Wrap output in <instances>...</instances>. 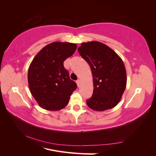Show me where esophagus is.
Masks as SVG:
<instances>
[{
    "mask_svg": "<svg viewBox=\"0 0 156 156\" xmlns=\"http://www.w3.org/2000/svg\"><path fill=\"white\" fill-rule=\"evenodd\" d=\"M80 83H81V81H80V80H79V79L77 80V81H76V83H77V86H78V87H79V86H80Z\"/></svg>",
    "mask_w": 156,
    "mask_h": 156,
    "instance_id": "1",
    "label": "esophagus"
}]
</instances>
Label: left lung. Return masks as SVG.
<instances>
[{"label": "left lung", "mask_w": 156, "mask_h": 156, "mask_svg": "<svg viewBox=\"0 0 156 156\" xmlns=\"http://www.w3.org/2000/svg\"><path fill=\"white\" fill-rule=\"evenodd\" d=\"M78 52L88 63L93 77V94L87 100V105L98 111L115 107L126 87L123 61L109 47L99 41L82 43Z\"/></svg>", "instance_id": "obj_1"}]
</instances>
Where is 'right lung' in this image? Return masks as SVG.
Masks as SVG:
<instances>
[{
	"mask_svg": "<svg viewBox=\"0 0 156 156\" xmlns=\"http://www.w3.org/2000/svg\"><path fill=\"white\" fill-rule=\"evenodd\" d=\"M76 49L75 44L53 42L45 46L32 60L28 71L29 87L41 108L58 111L68 105L77 84L70 79L63 63Z\"/></svg>",
	"mask_w": 156,
	"mask_h": 156,
	"instance_id": "right-lung-1",
	"label": "right lung"
}]
</instances>
